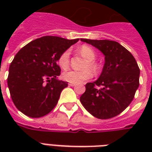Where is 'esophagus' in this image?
I'll use <instances>...</instances> for the list:
<instances>
[{"instance_id":"1","label":"esophagus","mask_w":152,"mask_h":152,"mask_svg":"<svg viewBox=\"0 0 152 152\" xmlns=\"http://www.w3.org/2000/svg\"><path fill=\"white\" fill-rule=\"evenodd\" d=\"M69 86H71V87H74V86H76V83H69Z\"/></svg>"}]
</instances>
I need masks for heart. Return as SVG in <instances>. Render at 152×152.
Segmentation results:
<instances>
[{"instance_id":"heart-1","label":"heart","mask_w":152,"mask_h":152,"mask_svg":"<svg viewBox=\"0 0 152 152\" xmlns=\"http://www.w3.org/2000/svg\"><path fill=\"white\" fill-rule=\"evenodd\" d=\"M79 51L81 54L88 60V62L86 64V68H90L93 71H96L97 65L94 61L96 54H95L94 50L90 46L83 45L79 49ZM69 57H70V51L69 50L64 51L60 55L59 58H58V64L62 69L68 68L69 64ZM91 69H87L82 70V71L70 69V70L64 72L63 73V79L69 83H82L84 81L88 80L92 77V72Z\"/></svg>"}]
</instances>
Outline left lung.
Returning a JSON list of instances; mask_svg holds the SVG:
<instances>
[{
  "instance_id": "left-lung-1",
  "label": "left lung",
  "mask_w": 152,
  "mask_h": 152,
  "mask_svg": "<svg viewBox=\"0 0 152 152\" xmlns=\"http://www.w3.org/2000/svg\"><path fill=\"white\" fill-rule=\"evenodd\" d=\"M101 51L105 64L97 80L88 83L80 96L83 107L99 119H108L120 114L131 103L139 87L140 69L129 50L110 40L80 39ZM100 86L95 88V85Z\"/></svg>"
}]
</instances>
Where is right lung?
Returning <instances> with one entry per match:
<instances>
[{
  "label": "right lung",
  "mask_w": 152,
  "mask_h": 152,
  "mask_svg": "<svg viewBox=\"0 0 152 152\" xmlns=\"http://www.w3.org/2000/svg\"><path fill=\"white\" fill-rule=\"evenodd\" d=\"M80 39L44 36L15 54L9 66L8 86L16 108L31 118L46 115L57 105L68 82L59 80L60 55Z\"/></svg>",
  "instance_id": "1"
}]
</instances>
